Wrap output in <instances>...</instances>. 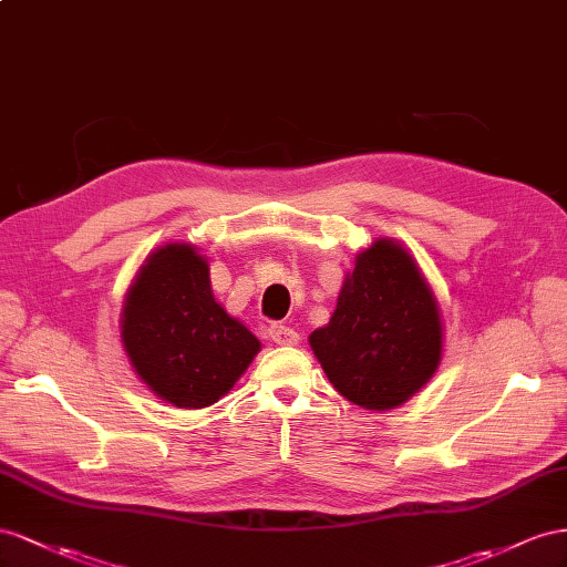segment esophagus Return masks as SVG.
Segmentation results:
<instances>
[{"mask_svg":"<svg viewBox=\"0 0 567 567\" xmlns=\"http://www.w3.org/2000/svg\"><path fill=\"white\" fill-rule=\"evenodd\" d=\"M268 334H270V339L278 347H297L299 339H301L297 330L287 328V326H280V322H275V326H270Z\"/></svg>","mask_w":567,"mask_h":567,"instance_id":"1","label":"esophagus"}]
</instances>
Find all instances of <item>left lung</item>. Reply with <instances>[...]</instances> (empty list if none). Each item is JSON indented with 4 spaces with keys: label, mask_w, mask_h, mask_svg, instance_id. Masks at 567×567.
Masks as SVG:
<instances>
[{
    "label": "left lung",
    "mask_w": 567,
    "mask_h": 567,
    "mask_svg": "<svg viewBox=\"0 0 567 567\" xmlns=\"http://www.w3.org/2000/svg\"><path fill=\"white\" fill-rule=\"evenodd\" d=\"M309 344L334 390L365 411L396 409L423 390L442 363L444 322L413 254L380 237L355 256Z\"/></svg>",
    "instance_id": "obj_1"
}]
</instances>
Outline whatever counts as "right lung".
I'll return each instance as SVG.
<instances>
[{"label": "right lung", "instance_id": "obj_1", "mask_svg": "<svg viewBox=\"0 0 567 567\" xmlns=\"http://www.w3.org/2000/svg\"><path fill=\"white\" fill-rule=\"evenodd\" d=\"M133 373L177 409H206L245 375L261 342L216 301L208 258L168 241L144 258L121 311Z\"/></svg>", "mask_w": 567, "mask_h": 567}]
</instances>
